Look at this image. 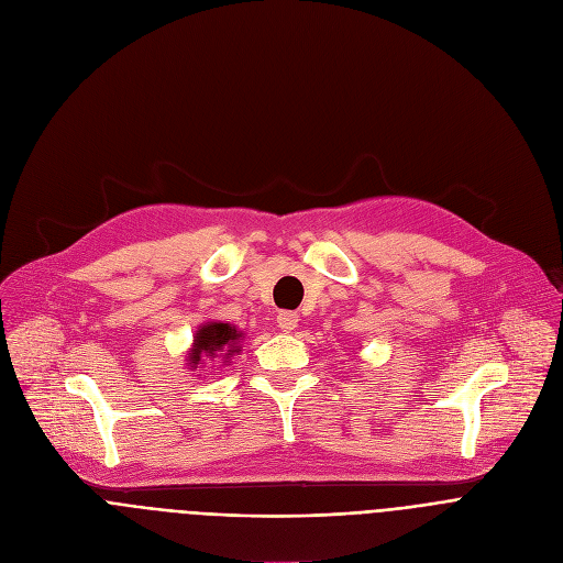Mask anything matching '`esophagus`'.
I'll return each instance as SVG.
<instances>
[{
	"mask_svg": "<svg viewBox=\"0 0 563 563\" xmlns=\"http://www.w3.org/2000/svg\"><path fill=\"white\" fill-rule=\"evenodd\" d=\"M276 323H278V328L280 330H285V332H291V330H296L298 328V314L296 312H280L278 314V319H276Z\"/></svg>",
	"mask_w": 563,
	"mask_h": 563,
	"instance_id": "34e87169",
	"label": "esophagus"
}]
</instances>
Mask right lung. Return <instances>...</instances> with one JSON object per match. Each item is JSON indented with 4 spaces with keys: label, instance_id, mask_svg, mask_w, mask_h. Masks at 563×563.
Here are the masks:
<instances>
[{
    "label": "right lung",
    "instance_id": "1",
    "mask_svg": "<svg viewBox=\"0 0 563 563\" xmlns=\"http://www.w3.org/2000/svg\"><path fill=\"white\" fill-rule=\"evenodd\" d=\"M242 330H238L233 323H223V321H208L203 323L197 334H195V344L187 353V366L199 368L206 357L214 360L223 355V360H229L231 355L240 353V340H242Z\"/></svg>",
    "mask_w": 563,
    "mask_h": 563
}]
</instances>
